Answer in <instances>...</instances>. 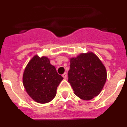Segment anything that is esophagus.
Segmentation results:
<instances>
[{
    "label": "esophagus",
    "instance_id": "obj_1",
    "mask_svg": "<svg viewBox=\"0 0 127 127\" xmlns=\"http://www.w3.org/2000/svg\"><path fill=\"white\" fill-rule=\"evenodd\" d=\"M62 76H63V77L64 78V79H66V78H67V74L66 73V72H65V73L63 74Z\"/></svg>",
    "mask_w": 127,
    "mask_h": 127
}]
</instances>
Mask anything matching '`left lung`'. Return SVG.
I'll return each mask as SVG.
<instances>
[{
	"label": "left lung",
	"mask_w": 127,
	"mask_h": 127,
	"mask_svg": "<svg viewBox=\"0 0 127 127\" xmlns=\"http://www.w3.org/2000/svg\"><path fill=\"white\" fill-rule=\"evenodd\" d=\"M68 81L74 94L83 100H91L101 92L107 79L106 69L93 53L70 58Z\"/></svg>",
	"instance_id": "obj_1"
}]
</instances>
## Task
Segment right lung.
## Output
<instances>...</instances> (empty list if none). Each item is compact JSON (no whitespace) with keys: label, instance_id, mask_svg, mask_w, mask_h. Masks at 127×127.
<instances>
[{"label":"right lung","instance_id":"1","mask_svg":"<svg viewBox=\"0 0 127 127\" xmlns=\"http://www.w3.org/2000/svg\"><path fill=\"white\" fill-rule=\"evenodd\" d=\"M63 77L47 57L35 56L29 62L23 76V86L31 98L38 103L49 102L57 94Z\"/></svg>","mask_w":127,"mask_h":127}]
</instances>
